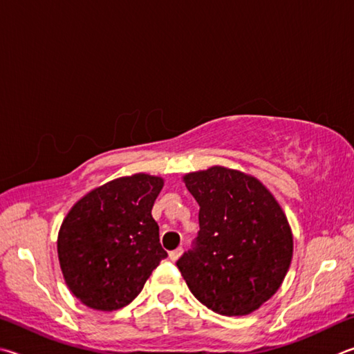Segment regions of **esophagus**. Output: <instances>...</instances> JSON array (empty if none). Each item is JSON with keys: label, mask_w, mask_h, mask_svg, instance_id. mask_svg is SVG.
Masks as SVG:
<instances>
[{"label": "esophagus", "mask_w": 354, "mask_h": 354, "mask_svg": "<svg viewBox=\"0 0 354 354\" xmlns=\"http://www.w3.org/2000/svg\"><path fill=\"white\" fill-rule=\"evenodd\" d=\"M182 253H183V249H182V247H178V249L169 252V258L172 259V261H177V259L182 257Z\"/></svg>", "instance_id": "obj_1"}]
</instances>
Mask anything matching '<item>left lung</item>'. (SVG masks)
<instances>
[{
	"instance_id": "1",
	"label": "left lung",
	"mask_w": 354,
	"mask_h": 354,
	"mask_svg": "<svg viewBox=\"0 0 354 354\" xmlns=\"http://www.w3.org/2000/svg\"><path fill=\"white\" fill-rule=\"evenodd\" d=\"M183 182L199 203V234L177 261L193 295L222 315H247L286 277L294 239L270 191L236 169L212 166Z\"/></svg>"
}]
</instances>
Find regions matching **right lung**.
I'll use <instances>...</instances> for the list:
<instances>
[{"mask_svg":"<svg viewBox=\"0 0 354 354\" xmlns=\"http://www.w3.org/2000/svg\"><path fill=\"white\" fill-rule=\"evenodd\" d=\"M163 178L133 174L91 189L74 203L59 230L62 274L73 295L97 311L129 305L161 259L153 202Z\"/></svg>","mask_w":354,"mask_h":354,"instance_id":"1","label":"right lung"}]
</instances>
